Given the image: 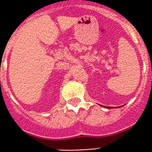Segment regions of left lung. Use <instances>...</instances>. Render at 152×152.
Here are the masks:
<instances>
[{
	"label": "left lung",
	"mask_w": 152,
	"mask_h": 152,
	"mask_svg": "<svg viewBox=\"0 0 152 152\" xmlns=\"http://www.w3.org/2000/svg\"><path fill=\"white\" fill-rule=\"evenodd\" d=\"M107 108H109V107H107Z\"/></svg>",
	"instance_id": "8db88e82"
}]
</instances>
